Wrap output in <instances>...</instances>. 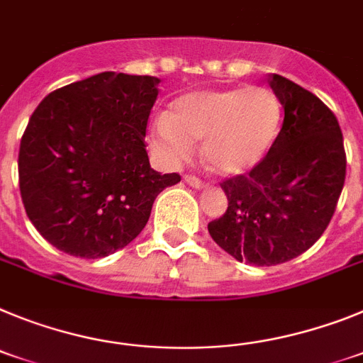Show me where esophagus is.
Masks as SVG:
<instances>
[{
  "label": "esophagus",
  "mask_w": 363,
  "mask_h": 363,
  "mask_svg": "<svg viewBox=\"0 0 363 363\" xmlns=\"http://www.w3.org/2000/svg\"><path fill=\"white\" fill-rule=\"evenodd\" d=\"M184 181L188 182V184H190L191 188H195V190H203L204 186H206L203 181H201L199 177H194V175H186Z\"/></svg>",
  "instance_id": "34e87169"
}]
</instances>
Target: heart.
I'll return each instance as SVG.
<instances>
[{"label": "heart", "mask_w": 363, "mask_h": 363, "mask_svg": "<svg viewBox=\"0 0 363 363\" xmlns=\"http://www.w3.org/2000/svg\"><path fill=\"white\" fill-rule=\"evenodd\" d=\"M283 109L267 87L194 91L169 104L151 131V147L169 166L190 159L203 140L201 157L217 175L238 177L256 169L274 147Z\"/></svg>", "instance_id": "heart-1"}]
</instances>
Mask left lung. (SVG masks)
I'll return each mask as SVG.
<instances>
[{
    "instance_id": "1",
    "label": "left lung",
    "mask_w": 363,
    "mask_h": 363,
    "mask_svg": "<svg viewBox=\"0 0 363 363\" xmlns=\"http://www.w3.org/2000/svg\"><path fill=\"white\" fill-rule=\"evenodd\" d=\"M269 84L285 111L281 131L256 169L220 184L228 208L208 225L223 250L256 267L294 259L321 238L347 166L342 129L329 107L279 74H270Z\"/></svg>"
}]
</instances>
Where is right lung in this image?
<instances>
[{
    "label": "right lung",
    "mask_w": 363,
    "mask_h": 363,
    "mask_svg": "<svg viewBox=\"0 0 363 363\" xmlns=\"http://www.w3.org/2000/svg\"><path fill=\"white\" fill-rule=\"evenodd\" d=\"M159 84L106 71L34 109L20 144V191L52 247L84 259L115 254L143 232L157 195L181 181L151 168L144 144Z\"/></svg>",
    "instance_id": "add662e5"
}]
</instances>
